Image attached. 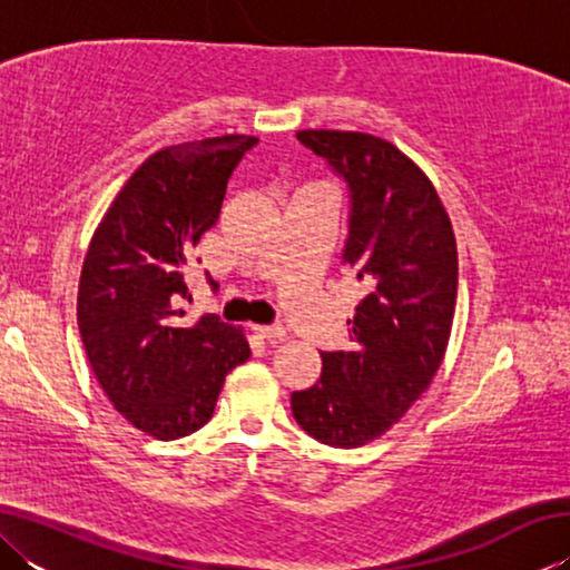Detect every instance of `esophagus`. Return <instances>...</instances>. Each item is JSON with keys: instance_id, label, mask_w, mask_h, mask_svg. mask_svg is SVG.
Returning a JSON list of instances; mask_svg holds the SVG:
<instances>
[{"instance_id": "34e87169", "label": "esophagus", "mask_w": 570, "mask_h": 570, "mask_svg": "<svg viewBox=\"0 0 570 570\" xmlns=\"http://www.w3.org/2000/svg\"><path fill=\"white\" fill-rule=\"evenodd\" d=\"M254 334L262 336L268 344H282L286 340V332L282 326H254Z\"/></svg>"}]
</instances>
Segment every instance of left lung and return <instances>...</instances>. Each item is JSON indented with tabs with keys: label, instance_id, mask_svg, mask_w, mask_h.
I'll return each mask as SVG.
<instances>
[{
	"label": "left lung",
	"instance_id": "left-lung-1",
	"mask_svg": "<svg viewBox=\"0 0 570 570\" xmlns=\"http://www.w3.org/2000/svg\"><path fill=\"white\" fill-rule=\"evenodd\" d=\"M296 138L352 193L344 266L364 286L350 352H324L322 377L292 394L296 422L332 448H362L404 417L445 360L458 302V244L432 180L390 140L354 130Z\"/></svg>",
	"mask_w": 570,
	"mask_h": 570
}]
</instances>
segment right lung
Segmentation results:
<instances>
[{
  "instance_id": "1",
  "label": "right lung",
  "mask_w": 570,
  "mask_h": 570,
  "mask_svg": "<svg viewBox=\"0 0 570 570\" xmlns=\"http://www.w3.org/2000/svg\"><path fill=\"white\" fill-rule=\"evenodd\" d=\"M254 135L163 148L132 173L95 228L77 286L85 354L132 428L178 440L214 417L226 374L250 350L244 330L206 314L180 326L190 250L216 226L226 183Z\"/></svg>"
}]
</instances>
